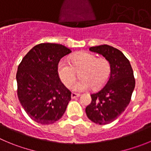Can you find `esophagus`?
Returning a JSON list of instances; mask_svg holds the SVG:
<instances>
[{"instance_id":"34e87169","label":"esophagus","mask_w":151,"mask_h":151,"mask_svg":"<svg viewBox=\"0 0 151 151\" xmlns=\"http://www.w3.org/2000/svg\"><path fill=\"white\" fill-rule=\"evenodd\" d=\"M80 96V94H77V93H74V92L71 93V97L72 99H74V98H79Z\"/></svg>"}]
</instances>
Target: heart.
I'll use <instances>...</instances> for the list:
<instances>
[{
    "mask_svg": "<svg viewBox=\"0 0 151 151\" xmlns=\"http://www.w3.org/2000/svg\"><path fill=\"white\" fill-rule=\"evenodd\" d=\"M81 79L77 81L71 88L80 92L89 89L102 87L109 79L111 65L106 59L98 58L95 55L87 52H79L71 58V63L65 60H61L57 65V72L60 80L66 87H69L75 80L77 74L80 71Z\"/></svg>",
    "mask_w": 151,
    "mask_h": 151,
    "instance_id": "1",
    "label": "heart"
}]
</instances>
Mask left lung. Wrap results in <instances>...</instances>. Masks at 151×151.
<instances>
[{
  "instance_id": "1",
  "label": "left lung",
  "mask_w": 151,
  "mask_h": 151,
  "mask_svg": "<svg viewBox=\"0 0 151 151\" xmlns=\"http://www.w3.org/2000/svg\"><path fill=\"white\" fill-rule=\"evenodd\" d=\"M89 50L109 62L111 72L106 85L91 95V102L86 108V113L94 123L107 124L115 121L130 102L135 88L133 71L124 53L112 46L102 45L91 47Z\"/></svg>"
}]
</instances>
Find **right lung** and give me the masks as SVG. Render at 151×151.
I'll return each mask as SVG.
<instances>
[{
	"mask_svg": "<svg viewBox=\"0 0 151 151\" xmlns=\"http://www.w3.org/2000/svg\"><path fill=\"white\" fill-rule=\"evenodd\" d=\"M71 49L60 44L34 46L22 59L16 74L18 97L29 118L51 124L65 112L71 91L60 81L57 65Z\"/></svg>",
	"mask_w": 151,
	"mask_h": 151,
	"instance_id": "add662e5",
	"label": "right lung"
}]
</instances>
